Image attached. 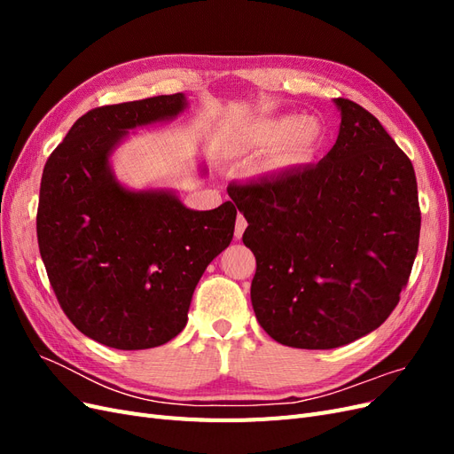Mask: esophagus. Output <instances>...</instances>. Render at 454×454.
Returning <instances> with one entry per match:
<instances>
[{
	"mask_svg": "<svg viewBox=\"0 0 454 454\" xmlns=\"http://www.w3.org/2000/svg\"><path fill=\"white\" fill-rule=\"evenodd\" d=\"M246 227H248V222H246V217H244V215H240V214H239V217H237V223H235V237H237V239H240V237H242V232L246 231Z\"/></svg>",
	"mask_w": 454,
	"mask_h": 454,
	"instance_id": "obj_1",
	"label": "esophagus"
}]
</instances>
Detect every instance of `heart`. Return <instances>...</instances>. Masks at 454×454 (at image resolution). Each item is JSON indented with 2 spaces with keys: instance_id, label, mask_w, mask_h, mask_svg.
Instances as JSON below:
<instances>
[{
  "instance_id": "heart-1",
  "label": "heart",
  "mask_w": 454,
  "mask_h": 454,
  "mask_svg": "<svg viewBox=\"0 0 454 454\" xmlns=\"http://www.w3.org/2000/svg\"><path fill=\"white\" fill-rule=\"evenodd\" d=\"M324 140V129L316 119L280 115L259 121L252 129L248 144L255 149H277L272 157L274 168H290L307 162L318 151Z\"/></svg>"
}]
</instances>
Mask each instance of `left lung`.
<instances>
[{
    "label": "left lung",
    "instance_id": "left-lung-1",
    "mask_svg": "<svg viewBox=\"0 0 454 454\" xmlns=\"http://www.w3.org/2000/svg\"><path fill=\"white\" fill-rule=\"evenodd\" d=\"M335 104L339 136L318 164L227 187L248 222L255 318L294 348H337L377 329L419 250L413 164L367 109Z\"/></svg>",
    "mask_w": 454,
    "mask_h": 454
}]
</instances>
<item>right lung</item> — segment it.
<instances>
[{"mask_svg": "<svg viewBox=\"0 0 454 454\" xmlns=\"http://www.w3.org/2000/svg\"><path fill=\"white\" fill-rule=\"evenodd\" d=\"M184 107L182 92L94 107L41 176L37 244L52 292L81 333L117 350L160 347L180 333L202 272L235 232L231 200L189 210L167 191L132 193L109 170L129 129Z\"/></svg>", "mask_w": 454, "mask_h": 454, "instance_id": "right-lung-1", "label": "right lung"}]
</instances>
